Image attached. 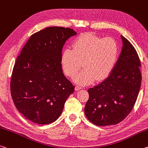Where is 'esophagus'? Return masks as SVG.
Wrapping results in <instances>:
<instances>
[{
  "instance_id": "obj_1",
  "label": "esophagus",
  "mask_w": 148,
  "mask_h": 148,
  "mask_svg": "<svg viewBox=\"0 0 148 148\" xmlns=\"http://www.w3.org/2000/svg\"><path fill=\"white\" fill-rule=\"evenodd\" d=\"M82 88V87L78 86H76V87H75V90H76V91H78V90H81Z\"/></svg>"
}]
</instances>
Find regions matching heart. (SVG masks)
Returning a JSON list of instances; mask_svg holds the SVG:
<instances>
[{"label": "heart", "mask_w": 148, "mask_h": 148, "mask_svg": "<svg viewBox=\"0 0 148 148\" xmlns=\"http://www.w3.org/2000/svg\"><path fill=\"white\" fill-rule=\"evenodd\" d=\"M119 55V45L112 37L101 38L91 33L84 34L74 39L71 50L66 49L61 55V66L67 76L74 78L75 82L86 85L102 80L111 74Z\"/></svg>", "instance_id": "heart-1"}]
</instances>
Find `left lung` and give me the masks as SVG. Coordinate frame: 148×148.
<instances>
[{
	"label": "left lung",
	"instance_id": "8db88e82",
	"mask_svg": "<svg viewBox=\"0 0 148 148\" xmlns=\"http://www.w3.org/2000/svg\"><path fill=\"white\" fill-rule=\"evenodd\" d=\"M123 48L111 73L101 83L88 90L84 112L97 126L116 125L128 115L136 101L142 75L135 48L121 36Z\"/></svg>",
	"mask_w": 148,
	"mask_h": 148
}]
</instances>
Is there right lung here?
<instances>
[{
    "label": "right lung",
    "mask_w": 148,
    "mask_h": 148,
    "mask_svg": "<svg viewBox=\"0 0 148 148\" xmlns=\"http://www.w3.org/2000/svg\"><path fill=\"white\" fill-rule=\"evenodd\" d=\"M76 34L69 27L45 28L30 37L16 59L11 95L18 111L33 123L48 125L55 121L74 92L60 59L66 41Z\"/></svg>",
    "instance_id": "right-lung-1"
}]
</instances>
